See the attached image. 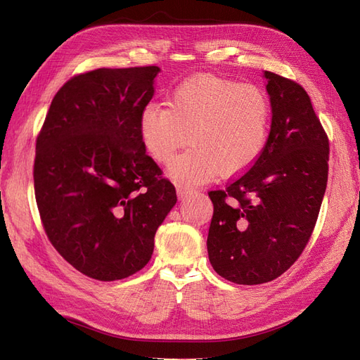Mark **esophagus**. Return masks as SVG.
<instances>
[{
  "label": "esophagus",
  "mask_w": 360,
  "mask_h": 360,
  "mask_svg": "<svg viewBox=\"0 0 360 360\" xmlns=\"http://www.w3.org/2000/svg\"><path fill=\"white\" fill-rule=\"evenodd\" d=\"M191 191H193V190H191L188 186H186V184H176V193H178L179 199L186 198L187 194H190Z\"/></svg>",
  "instance_id": "1"
}]
</instances>
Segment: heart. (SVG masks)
Returning <instances> with one entry per match:
<instances>
[{
    "instance_id": "obj_1",
    "label": "heart",
    "mask_w": 360,
    "mask_h": 360,
    "mask_svg": "<svg viewBox=\"0 0 360 360\" xmlns=\"http://www.w3.org/2000/svg\"><path fill=\"white\" fill-rule=\"evenodd\" d=\"M273 108L269 95L253 84L196 75L174 87L169 107L148 104L140 116V134L149 155L170 164L172 178L194 186L214 178H232L249 170L269 143Z\"/></svg>"
}]
</instances>
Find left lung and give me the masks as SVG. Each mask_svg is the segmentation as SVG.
<instances>
[{"label":"left lung","instance_id":"left-lung-1","mask_svg":"<svg viewBox=\"0 0 360 360\" xmlns=\"http://www.w3.org/2000/svg\"><path fill=\"white\" fill-rule=\"evenodd\" d=\"M273 117L269 143L250 170L210 191L207 248L226 281H274L309 241L327 186L328 140L306 90L265 70Z\"/></svg>","mask_w":360,"mask_h":360}]
</instances>
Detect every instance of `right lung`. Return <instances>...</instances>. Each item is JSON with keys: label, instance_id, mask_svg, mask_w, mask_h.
Instances as JSON below:
<instances>
[{"label": "right lung", "instance_id": "obj_1", "mask_svg": "<svg viewBox=\"0 0 360 360\" xmlns=\"http://www.w3.org/2000/svg\"><path fill=\"white\" fill-rule=\"evenodd\" d=\"M160 70L102 68L70 78L36 141L34 193L45 232L91 279L119 281L141 270L176 203V190L161 178L140 134Z\"/></svg>", "mask_w": 360, "mask_h": 360}]
</instances>
